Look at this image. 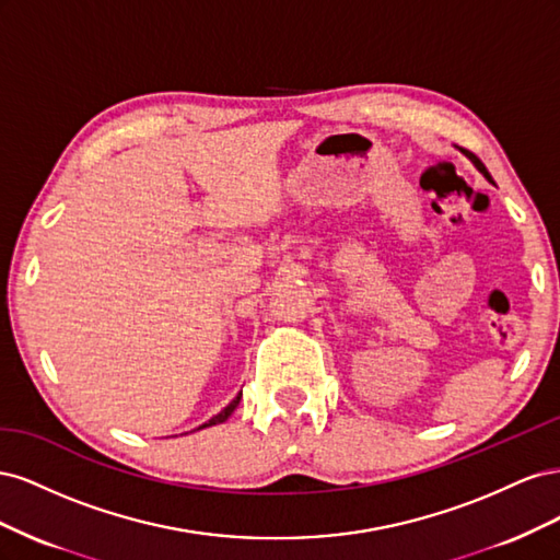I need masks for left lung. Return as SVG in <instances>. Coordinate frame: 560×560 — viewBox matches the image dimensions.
<instances>
[{
    "mask_svg": "<svg viewBox=\"0 0 560 560\" xmlns=\"http://www.w3.org/2000/svg\"><path fill=\"white\" fill-rule=\"evenodd\" d=\"M469 161L474 163V167H477V171H479V173H481V175H483V177H486L488 182H490V179H493V177H490V173L486 171V165H483V163H481V161H479L477 156H474V154H469Z\"/></svg>",
    "mask_w": 560,
    "mask_h": 560,
    "instance_id": "left-lung-1",
    "label": "left lung"
}]
</instances>
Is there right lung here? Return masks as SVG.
I'll use <instances>...</instances> for the list:
<instances>
[{
  "label": "right lung",
  "mask_w": 560,
  "mask_h": 560,
  "mask_svg": "<svg viewBox=\"0 0 560 560\" xmlns=\"http://www.w3.org/2000/svg\"><path fill=\"white\" fill-rule=\"evenodd\" d=\"M241 397H243V393H238V397H235L229 406H226V409H222V411H219L217 416H212L208 422H202V425L200 428H196V430H202V428H212V425H219V422H226V418L235 411V406H238L241 404ZM194 430V432H196Z\"/></svg>",
  "instance_id": "right-lung-1"
}]
</instances>
